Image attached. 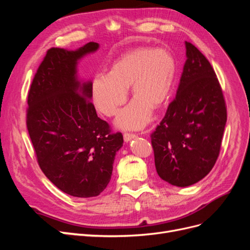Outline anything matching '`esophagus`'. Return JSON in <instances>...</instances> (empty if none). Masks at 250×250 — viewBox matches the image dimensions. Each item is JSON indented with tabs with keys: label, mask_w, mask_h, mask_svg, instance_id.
Masks as SVG:
<instances>
[{
	"label": "esophagus",
	"mask_w": 250,
	"mask_h": 250,
	"mask_svg": "<svg viewBox=\"0 0 250 250\" xmlns=\"http://www.w3.org/2000/svg\"><path fill=\"white\" fill-rule=\"evenodd\" d=\"M123 138H124V141H125V142H129V141H131L132 139L137 138V135L133 134V133H124Z\"/></svg>",
	"instance_id": "1"
}]
</instances>
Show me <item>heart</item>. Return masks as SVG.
Returning a JSON list of instances; mask_svg holds the SVG:
<instances>
[{
  "label": "heart",
  "mask_w": 250,
  "mask_h": 250,
  "mask_svg": "<svg viewBox=\"0 0 250 250\" xmlns=\"http://www.w3.org/2000/svg\"><path fill=\"white\" fill-rule=\"evenodd\" d=\"M176 75V63L167 50L135 48L121 55L107 75L92 82L95 106L103 115L115 116L127 100V88L135 97L119 113L116 124L122 129H141L149 122L152 108L167 100Z\"/></svg>",
  "instance_id": "obj_1"
}]
</instances>
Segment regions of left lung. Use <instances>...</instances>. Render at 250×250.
<instances>
[{
	"label": "left lung",
	"mask_w": 250,
	"mask_h": 250,
	"mask_svg": "<svg viewBox=\"0 0 250 250\" xmlns=\"http://www.w3.org/2000/svg\"><path fill=\"white\" fill-rule=\"evenodd\" d=\"M186 55L175 99L151 134L158 176L181 188L198 183L213 169L228 119L208 60L188 42Z\"/></svg>",
	"instance_id": "1"
}]
</instances>
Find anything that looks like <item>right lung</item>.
Wrapping results in <instances>:
<instances>
[{
    "label": "right lung",
    "mask_w": 250,
    "mask_h": 250,
    "mask_svg": "<svg viewBox=\"0 0 250 250\" xmlns=\"http://www.w3.org/2000/svg\"><path fill=\"white\" fill-rule=\"evenodd\" d=\"M99 49L48 50L28 95L27 128L40 167L52 184L74 197L98 196L109 184L123 146L121 132L97 116L92 81L78 78L79 60Z\"/></svg>",
    "instance_id": "right-lung-1"
}]
</instances>
